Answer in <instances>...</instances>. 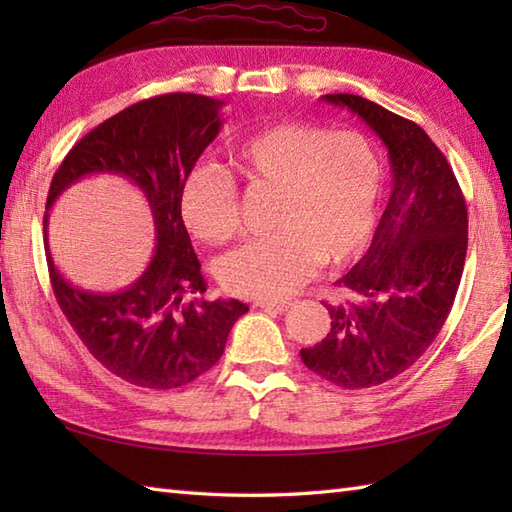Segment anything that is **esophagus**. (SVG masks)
<instances>
[{
    "mask_svg": "<svg viewBox=\"0 0 512 512\" xmlns=\"http://www.w3.org/2000/svg\"><path fill=\"white\" fill-rule=\"evenodd\" d=\"M257 306L266 312H288L292 308L290 301H257Z\"/></svg>",
    "mask_w": 512,
    "mask_h": 512,
    "instance_id": "esophagus-1",
    "label": "esophagus"
}]
</instances>
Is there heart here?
<instances>
[{"mask_svg": "<svg viewBox=\"0 0 512 512\" xmlns=\"http://www.w3.org/2000/svg\"><path fill=\"white\" fill-rule=\"evenodd\" d=\"M248 184L275 189L270 228L228 253L217 275L239 297L284 299L317 273L363 253L374 231L383 171L372 145L350 129L279 121L244 136L228 151ZM189 231L206 244H226L239 228L235 182L211 165L193 167L180 189Z\"/></svg>", "mask_w": 512, "mask_h": 512, "instance_id": "heart-1", "label": "heart"}]
</instances>
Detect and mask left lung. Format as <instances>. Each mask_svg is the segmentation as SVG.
<instances>
[{
  "instance_id": "left-lung-1",
  "label": "left lung",
  "mask_w": 512,
  "mask_h": 512,
  "mask_svg": "<svg viewBox=\"0 0 512 512\" xmlns=\"http://www.w3.org/2000/svg\"><path fill=\"white\" fill-rule=\"evenodd\" d=\"M323 101L358 114L383 140L391 193L372 246L336 281L345 301L325 303L332 328L301 361L343 389L383 385L436 339L458 292L469 213L458 178L420 125L356 94Z\"/></svg>"
}]
</instances>
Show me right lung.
Here are the masks:
<instances>
[{
  "label": "right lung",
  "mask_w": 512,
  "mask_h": 512,
  "mask_svg": "<svg viewBox=\"0 0 512 512\" xmlns=\"http://www.w3.org/2000/svg\"><path fill=\"white\" fill-rule=\"evenodd\" d=\"M222 101L173 92L138 101L85 134L54 171L46 211L90 173H116L145 193L156 228L147 270L121 292L74 288L54 266L50 284L59 308L105 369L147 389H176L220 361L228 332L248 312L242 301H204L206 281L182 222L180 189L195 160L220 134Z\"/></svg>",
  "instance_id": "1"
}]
</instances>
